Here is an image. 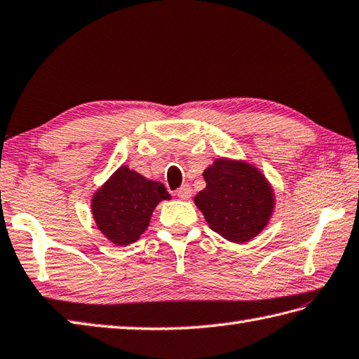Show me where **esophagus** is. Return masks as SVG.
<instances>
[{"label":"esophagus","mask_w":359,"mask_h":359,"mask_svg":"<svg viewBox=\"0 0 359 359\" xmlns=\"http://www.w3.org/2000/svg\"><path fill=\"white\" fill-rule=\"evenodd\" d=\"M175 194H177L180 199H189L191 198V188H189V185H182L177 191H175Z\"/></svg>","instance_id":"34e87169"}]
</instances>
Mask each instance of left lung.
<instances>
[{"instance_id": "8db88e82", "label": "left lung", "mask_w": 359, "mask_h": 359, "mask_svg": "<svg viewBox=\"0 0 359 359\" xmlns=\"http://www.w3.org/2000/svg\"><path fill=\"white\" fill-rule=\"evenodd\" d=\"M202 175L207 187L196 194L194 203L210 229L236 244L262 233L273 213L276 194L258 168L221 157Z\"/></svg>"}]
</instances>
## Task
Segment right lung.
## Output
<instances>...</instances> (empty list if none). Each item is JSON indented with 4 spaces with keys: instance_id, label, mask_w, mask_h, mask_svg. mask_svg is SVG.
I'll list each match as a JSON object with an SVG mask.
<instances>
[{
    "instance_id": "1",
    "label": "right lung",
    "mask_w": 359,
    "mask_h": 359,
    "mask_svg": "<svg viewBox=\"0 0 359 359\" xmlns=\"http://www.w3.org/2000/svg\"><path fill=\"white\" fill-rule=\"evenodd\" d=\"M166 199L171 196L163 184L119 166L91 198V215L110 243L128 245L144 233L154 208Z\"/></svg>"
}]
</instances>
